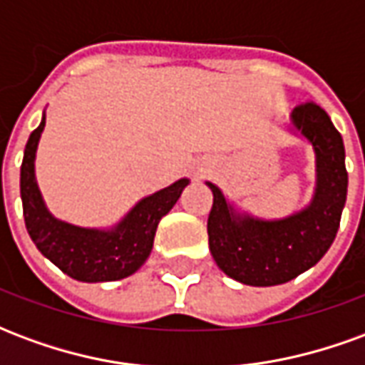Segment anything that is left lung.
Masks as SVG:
<instances>
[{
	"label": "left lung",
	"mask_w": 365,
	"mask_h": 365,
	"mask_svg": "<svg viewBox=\"0 0 365 365\" xmlns=\"http://www.w3.org/2000/svg\"><path fill=\"white\" fill-rule=\"evenodd\" d=\"M285 130L305 140L314 154L313 197L299 211L264 219L205 182L213 193L207 219L211 256L229 277L252 287L282 285L313 268L334 242L346 205L344 140L327 111L314 103L299 105Z\"/></svg>",
	"instance_id": "1"
}]
</instances>
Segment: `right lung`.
<instances>
[{
  "instance_id": "add662e5",
  "label": "right lung",
  "mask_w": 365,
  "mask_h": 365,
  "mask_svg": "<svg viewBox=\"0 0 365 365\" xmlns=\"http://www.w3.org/2000/svg\"><path fill=\"white\" fill-rule=\"evenodd\" d=\"M46 115L31 133L21 164V201L31 240L38 252L78 282H117L133 275L148 260L162 217L172 211L187 178L146 195L128 209L111 227H80L62 221L48 211L35 175L38 140Z\"/></svg>"
}]
</instances>
